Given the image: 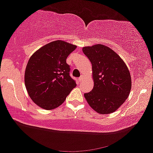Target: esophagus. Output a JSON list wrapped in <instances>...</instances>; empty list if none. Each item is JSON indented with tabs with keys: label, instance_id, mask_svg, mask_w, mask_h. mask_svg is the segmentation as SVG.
Returning <instances> with one entry per match:
<instances>
[{
	"label": "esophagus",
	"instance_id": "1",
	"mask_svg": "<svg viewBox=\"0 0 153 153\" xmlns=\"http://www.w3.org/2000/svg\"><path fill=\"white\" fill-rule=\"evenodd\" d=\"M83 80V75H81V76H80V78H78V80H79V82H81Z\"/></svg>",
	"mask_w": 153,
	"mask_h": 153
}]
</instances>
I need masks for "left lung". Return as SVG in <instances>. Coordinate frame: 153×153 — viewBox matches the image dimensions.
<instances>
[{"label": "left lung", "instance_id": "8db88e82", "mask_svg": "<svg viewBox=\"0 0 153 153\" xmlns=\"http://www.w3.org/2000/svg\"><path fill=\"white\" fill-rule=\"evenodd\" d=\"M92 65L93 89L84 97L92 109L100 114H110L121 106L131 88V78L126 65L110 48L102 44L83 47Z\"/></svg>", "mask_w": 153, "mask_h": 153}]
</instances>
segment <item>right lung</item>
Masks as SVG:
<instances>
[{
	"label": "right lung",
	"mask_w": 153,
	"mask_h": 153,
	"mask_svg": "<svg viewBox=\"0 0 153 153\" xmlns=\"http://www.w3.org/2000/svg\"><path fill=\"white\" fill-rule=\"evenodd\" d=\"M76 46L62 41L45 45L30 58L25 73L27 93L33 102L45 110L61 105L73 88L75 80L70 77L66 59Z\"/></svg>",
	"instance_id": "1"
}]
</instances>
